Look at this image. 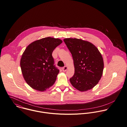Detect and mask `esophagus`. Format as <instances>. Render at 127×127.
<instances>
[{
  "label": "esophagus",
  "instance_id": "1",
  "mask_svg": "<svg viewBox=\"0 0 127 127\" xmlns=\"http://www.w3.org/2000/svg\"><path fill=\"white\" fill-rule=\"evenodd\" d=\"M67 66H65V67H63L62 68V71H63V72H66V71H67Z\"/></svg>",
  "mask_w": 127,
  "mask_h": 127
}]
</instances>
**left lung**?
Segmentation results:
<instances>
[{
  "mask_svg": "<svg viewBox=\"0 0 127 127\" xmlns=\"http://www.w3.org/2000/svg\"><path fill=\"white\" fill-rule=\"evenodd\" d=\"M74 61L75 73L70 79L77 90L86 91L93 88L101 78L104 64L97 48L87 41L76 38L64 39Z\"/></svg>",
  "mask_w": 127,
  "mask_h": 127,
  "instance_id": "left-lung-1",
  "label": "left lung"
}]
</instances>
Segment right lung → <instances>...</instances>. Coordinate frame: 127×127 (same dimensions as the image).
Instances as JSON below:
<instances>
[{
  "instance_id": "obj_1",
  "label": "right lung",
  "mask_w": 127,
  "mask_h": 127,
  "mask_svg": "<svg viewBox=\"0 0 127 127\" xmlns=\"http://www.w3.org/2000/svg\"><path fill=\"white\" fill-rule=\"evenodd\" d=\"M62 43L58 38L46 37L29 44L22 56L20 65L26 82L43 92L52 86L59 72L54 65L53 50Z\"/></svg>"
}]
</instances>
